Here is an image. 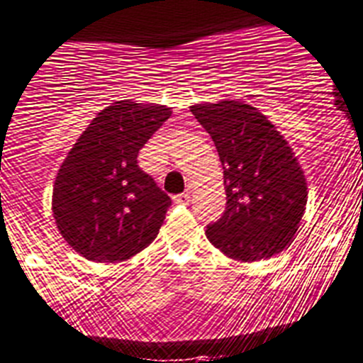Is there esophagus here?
<instances>
[{
	"instance_id": "34e87169",
	"label": "esophagus",
	"mask_w": 363,
	"mask_h": 363,
	"mask_svg": "<svg viewBox=\"0 0 363 363\" xmlns=\"http://www.w3.org/2000/svg\"><path fill=\"white\" fill-rule=\"evenodd\" d=\"M189 193H181V195H175L174 197V202L175 204H188L189 202Z\"/></svg>"
}]
</instances>
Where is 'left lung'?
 Segmentation results:
<instances>
[{"mask_svg":"<svg viewBox=\"0 0 363 363\" xmlns=\"http://www.w3.org/2000/svg\"><path fill=\"white\" fill-rule=\"evenodd\" d=\"M223 168L225 213L206 229L209 242L238 262H259L292 243L306 211L304 172L284 135L242 100L195 104Z\"/></svg>","mask_w":363,"mask_h":363,"instance_id":"obj_1","label":"left lung"}]
</instances>
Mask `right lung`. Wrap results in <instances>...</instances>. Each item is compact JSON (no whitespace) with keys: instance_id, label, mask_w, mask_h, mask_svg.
Segmentation results:
<instances>
[{"instance_id":"add662e5","label":"right lung","mask_w":363,"mask_h":363,"mask_svg":"<svg viewBox=\"0 0 363 363\" xmlns=\"http://www.w3.org/2000/svg\"><path fill=\"white\" fill-rule=\"evenodd\" d=\"M170 116L166 105L118 100L67 152L52 211L67 245L86 259L125 262L157 236L172 201L138 166V154Z\"/></svg>"}]
</instances>
